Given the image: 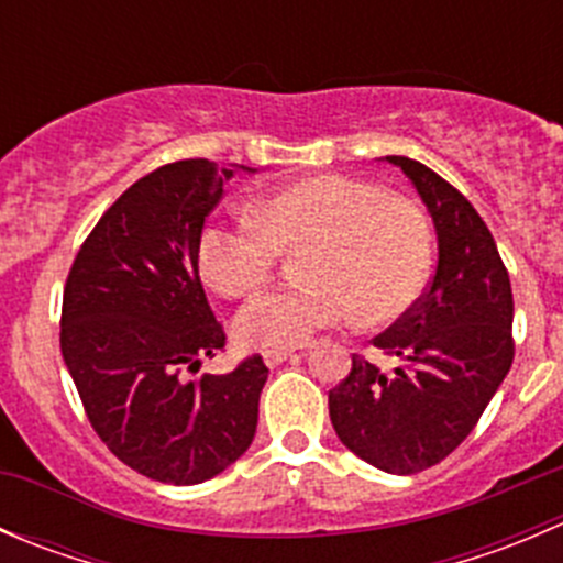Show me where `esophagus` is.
Listing matches in <instances>:
<instances>
[{"instance_id":"34e87169","label":"esophagus","mask_w":563,"mask_h":563,"mask_svg":"<svg viewBox=\"0 0 563 563\" xmlns=\"http://www.w3.org/2000/svg\"><path fill=\"white\" fill-rule=\"evenodd\" d=\"M291 354H294L291 349H266L264 354H261V356H264L266 365L275 367V365H280V362H286L288 356H291Z\"/></svg>"}]
</instances>
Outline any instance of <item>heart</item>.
<instances>
[{"mask_svg": "<svg viewBox=\"0 0 563 563\" xmlns=\"http://www.w3.org/2000/svg\"><path fill=\"white\" fill-rule=\"evenodd\" d=\"M305 250V286L253 297L234 318L250 349H288L360 316L384 323L419 297L433 255L422 209L351 176H313L269 192L253 214L209 223L201 272L223 297L264 286L280 253Z\"/></svg>", "mask_w": 563, "mask_h": 563, "instance_id": "obj_1", "label": "heart"}]
</instances>
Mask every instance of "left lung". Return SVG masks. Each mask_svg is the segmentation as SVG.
I'll return each mask as SVG.
<instances>
[{"label":"left lung","instance_id":"left-lung-1","mask_svg":"<svg viewBox=\"0 0 563 563\" xmlns=\"http://www.w3.org/2000/svg\"><path fill=\"white\" fill-rule=\"evenodd\" d=\"M417 187L439 240L428 291L373 345L397 356L395 373L354 354L329 391L338 439L387 474L441 463L479 422L512 367V286L493 234L468 198L422 163L389 155Z\"/></svg>","mask_w":563,"mask_h":563}]
</instances>
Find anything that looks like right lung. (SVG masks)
I'll return each instance as SVG.
<instances>
[{
  "label": "right lung",
  "instance_id": "1",
  "mask_svg": "<svg viewBox=\"0 0 563 563\" xmlns=\"http://www.w3.org/2000/svg\"><path fill=\"white\" fill-rule=\"evenodd\" d=\"M231 176L198 157L130 185L78 250L62 299V356L95 433L166 485H198L245 455L269 376L255 354L225 376L185 378L225 345L198 245Z\"/></svg>",
  "mask_w": 563,
  "mask_h": 563
}]
</instances>
